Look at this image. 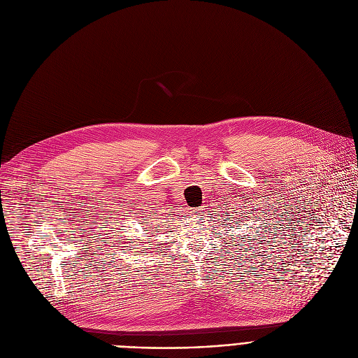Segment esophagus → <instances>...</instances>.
Returning a JSON list of instances; mask_svg holds the SVG:
<instances>
[{
	"mask_svg": "<svg viewBox=\"0 0 358 358\" xmlns=\"http://www.w3.org/2000/svg\"><path fill=\"white\" fill-rule=\"evenodd\" d=\"M198 213H202V210H199V211H192V214H198Z\"/></svg>",
	"mask_w": 358,
	"mask_h": 358,
	"instance_id": "1",
	"label": "esophagus"
}]
</instances>
